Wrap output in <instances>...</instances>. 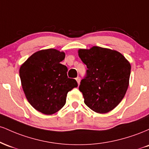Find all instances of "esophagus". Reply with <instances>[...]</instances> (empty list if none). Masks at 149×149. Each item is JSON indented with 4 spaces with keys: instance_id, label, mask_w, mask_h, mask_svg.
Masks as SVG:
<instances>
[{
    "instance_id": "obj_1",
    "label": "esophagus",
    "mask_w": 149,
    "mask_h": 149,
    "mask_svg": "<svg viewBox=\"0 0 149 149\" xmlns=\"http://www.w3.org/2000/svg\"><path fill=\"white\" fill-rule=\"evenodd\" d=\"M76 80L77 83H78V84L79 85V84H80V77H79V76L77 77V78H76Z\"/></svg>"
}]
</instances>
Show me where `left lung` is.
Returning <instances> with one entry per match:
<instances>
[{
  "label": "left lung",
  "instance_id": "left-lung-1",
  "mask_svg": "<svg viewBox=\"0 0 149 149\" xmlns=\"http://www.w3.org/2000/svg\"><path fill=\"white\" fill-rule=\"evenodd\" d=\"M78 55L88 68L79 86L85 104L98 113L111 111L127 92L130 64L118 51L97 46L80 49Z\"/></svg>",
  "mask_w": 149,
  "mask_h": 149
}]
</instances>
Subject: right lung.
I'll return each mask as SVG.
<instances>
[{"label":"right lung","instance_id":"right-lung-1","mask_svg":"<svg viewBox=\"0 0 149 149\" xmlns=\"http://www.w3.org/2000/svg\"><path fill=\"white\" fill-rule=\"evenodd\" d=\"M65 53L56 49L38 51L22 65L19 76L25 96L36 110L52 115L66 104L67 93L78 86L60 64Z\"/></svg>","mask_w":149,"mask_h":149}]
</instances>
